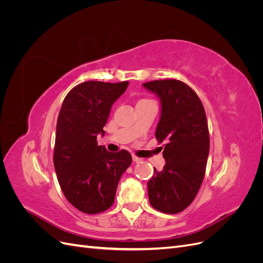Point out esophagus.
I'll list each match as a JSON object with an SVG mask.
<instances>
[{
  "label": "esophagus",
  "mask_w": 263,
  "mask_h": 263,
  "mask_svg": "<svg viewBox=\"0 0 263 263\" xmlns=\"http://www.w3.org/2000/svg\"><path fill=\"white\" fill-rule=\"evenodd\" d=\"M133 161H134V162H140L141 159L138 158V157H136V156H133Z\"/></svg>",
  "instance_id": "esophagus-1"
}]
</instances>
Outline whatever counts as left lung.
Masks as SVG:
<instances>
[{"mask_svg":"<svg viewBox=\"0 0 263 263\" xmlns=\"http://www.w3.org/2000/svg\"><path fill=\"white\" fill-rule=\"evenodd\" d=\"M160 101L156 138L166 141L165 164L148 183L149 202L165 214H177L193 202L204 179L210 153L205 110L196 93L179 80L142 84Z\"/></svg>","mask_w":263,"mask_h":263,"instance_id":"obj_1","label":"left lung"}]
</instances>
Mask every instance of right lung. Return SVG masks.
Instances as JSON below:
<instances>
[{
  "instance_id": "add662e5",
  "label": "right lung",
  "mask_w": 263,
  "mask_h": 263,
  "mask_svg": "<svg viewBox=\"0 0 263 263\" xmlns=\"http://www.w3.org/2000/svg\"><path fill=\"white\" fill-rule=\"evenodd\" d=\"M129 82L87 81L77 85L63 100L57 121L53 164L60 187L76 209L98 214L113 205L118 182L132 163L126 150L108 153L99 146L98 135L112 105Z\"/></svg>"
}]
</instances>
